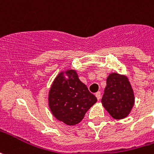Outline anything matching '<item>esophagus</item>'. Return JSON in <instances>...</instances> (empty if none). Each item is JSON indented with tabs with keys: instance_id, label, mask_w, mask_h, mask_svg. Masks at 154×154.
I'll return each instance as SVG.
<instances>
[{
	"instance_id": "1",
	"label": "esophagus",
	"mask_w": 154,
	"mask_h": 154,
	"mask_svg": "<svg viewBox=\"0 0 154 154\" xmlns=\"http://www.w3.org/2000/svg\"><path fill=\"white\" fill-rule=\"evenodd\" d=\"M95 96H96L98 100H100V98H101V93H100V91H98L97 93H95Z\"/></svg>"
}]
</instances>
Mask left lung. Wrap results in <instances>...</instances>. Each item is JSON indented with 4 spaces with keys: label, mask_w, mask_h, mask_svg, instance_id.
<instances>
[{
    "label": "left lung",
    "mask_w": 154,
    "mask_h": 154,
    "mask_svg": "<svg viewBox=\"0 0 154 154\" xmlns=\"http://www.w3.org/2000/svg\"><path fill=\"white\" fill-rule=\"evenodd\" d=\"M101 102L114 119L126 118L135 103L134 91L127 77L117 72L109 74Z\"/></svg>",
    "instance_id": "8db88e82"
}]
</instances>
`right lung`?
<instances>
[{"label": "right lung", "instance_id": "add662e5", "mask_svg": "<svg viewBox=\"0 0 154 154\" xmlns=\"http://www.w3.org/2000/svg\"><path fill=\"white\" fill-rule=\"evenodd\" d=\"M48 100L54 118L68 126L79 123L89 109L97 102L96 97L72 69L58 74L51 85Z\"/></svg>", "mask_w": 154, "mask_h": 154}]
</instances>
